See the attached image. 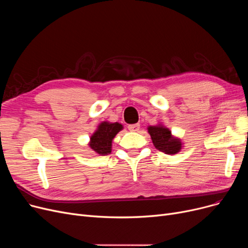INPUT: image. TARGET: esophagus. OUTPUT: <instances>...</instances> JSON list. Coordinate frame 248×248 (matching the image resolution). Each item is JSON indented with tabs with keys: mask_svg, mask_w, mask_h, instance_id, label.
Segmentation results:
<instances>
[{
	"mask_svg": "<svg viewBox=\"0 0 248 248\" xmlns=\"http://www.w3.org/2000/svg\"><path fill=\"white\" fill-rule=\"evenodd\" d=\"M140 124H128V125H127V128H128L129 131H131V132H139V131H140Z\"/></svg>",
	"mask_w": 248,
	"mask_h": 248,
	"instance_id": "34e87169",
	"label": "esophagus"
}]
</instances>
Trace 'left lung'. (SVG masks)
<instances>
[{
  "label": "left lung",
  "mask_w": 248,
  "mask_h": 248,
  "mask_svg": "<svg viewBox=\"0 0 248 248\" xmlns=\"http://www.w3.org/2000/svg\"><path fill=\"white\" fill-rule=\"evenodd\" d=\"M148 129L155 149L169 155L177 154L180 151L181 141L174 139L168 128L161 125H155L150 126Z\"/></svg>",
  "instance_id": "8db88e82"
}]
</instances>
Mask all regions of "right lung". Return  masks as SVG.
<instances>
[{
  "instance_id": "add662e5",
  "label": "right lung",
  "mask_w": 248,
  "mask_h": 248,
  "mask_svg": "<svg viewBox=\"0 0 248 248\" xmlns=\"http://www.w3.org/2000/svg\"><path fill=\"white\" fill-rule=\"evenodd\" d=\"M123 128L121 124L101 123L97 131L90 138V148L96 155H107L111 152V141L115 135Z\"/></svg>"
}]
</instances>
